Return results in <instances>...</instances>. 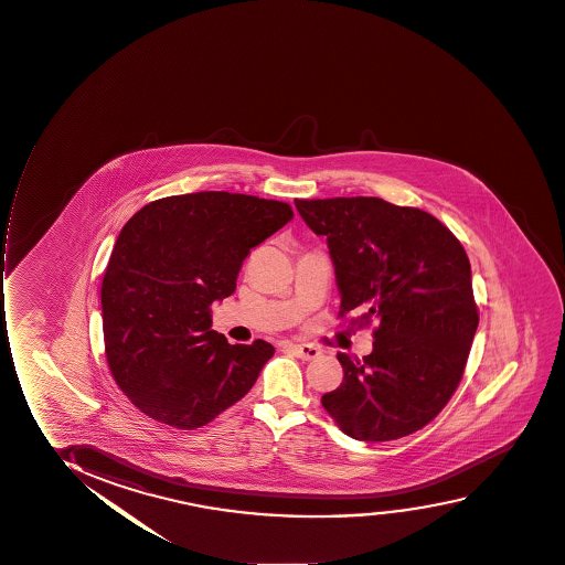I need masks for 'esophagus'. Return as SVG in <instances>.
<instances>
[{"mask_svg":"<svg viewBox=\"0 0 565 565\" xmlns=\"http://www.w3.org/2000/svg\"><path fill=\"white\" fill-rule=\"evenodd\" d=\"M298 359L301 361H315L319 356L320 351L317 347L309 345V343H299V345H288Z\"/></svg>","mask_w":565,"mask_h":565,"instance_id":"esophagus-1","label":"esophagus"}]
</instances>
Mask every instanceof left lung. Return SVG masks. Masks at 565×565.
Listing matches in <instances>:
<instances>
[{
    "label": "left lung",
    "instance_id": "8db88e82",
    "mask_svg": "<svg viewBox=\"0 0 565 565\" xmlns=\"http://www.w3.org/2000/svg\"><path fill=\"white\" fill-rule=\"evenodd\" d=\"M315 235L327 237L340 286V317L374 324V351L338 354L340 387L322 396L354 440L412 435L443 412L461 383L478 328L470 262L433 214L380 198L296 199Z\"/></svg>",
    "mask_w": 565,
    "mask_h": 565
}]
</instances>
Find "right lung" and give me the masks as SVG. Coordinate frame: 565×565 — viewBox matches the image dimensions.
<instances>
[{
	"mask_svg": "<svg viewBox=\"0 0 565 565\" xmlns=\"http://www.w3.org/2000/svg\"><path fill=\"white\" fill-rule=\"evenodd\" d=\"M292 216L282 201L201 191L151 201L122 225L100 288L104 347L142 414L195 430L250 391L275 347L227 343L211 330V307Z\"/></svg>",
	"mask_w": 565,
	"mask_h": 565,
	"instance_id": "obj_1",
	"label": "right lung"
}]
</instances>
